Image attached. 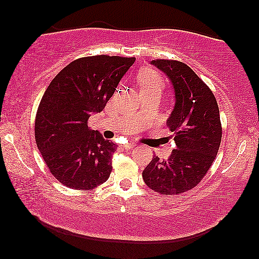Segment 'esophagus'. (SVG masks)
<instances>
[{
	"label": "esophagus",
	"mask_w": 259,
	"mask_h": 259,
	"mask_svg": "<svg viewBox=\"0 0 259 259\" xmlns=\"http://www.w3.org/2000/svg\"><path fill=\"white\" fill-rule=\"evenodd\" d=\"M133 147H134L133 144H125V145H122L123 150H131V148H133Z\"/></svg>",
	"instance_id": "obj_1"
}]
</instances>
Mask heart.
Listing matches in <instances>:
<instances>
[{
    "instance_id": "b5f03b06",
    "label": "heart",
    "mask_w": 259,
    "mask_h": 259,
    "mask_svg": "<svg viewBox=\"0 0 259 259\" xmlns=\"http://www.w3.org/2000/svg\"><path fill=\"white\" fill-rule=\"evenodd\" d=\"M138 84L140 87V92L150 90H162L164 81L162 77L153 69H141L137 75Z\"/></svg>"
}]
</instances>
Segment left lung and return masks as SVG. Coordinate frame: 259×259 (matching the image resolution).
I'll return each mask as SVG.
<instances>
[{"instance_id":"obj_1","label":"left lung","mask_w":259,"mask_h":259,"mask_svg":"<svg viewBox=\"0 0 259 259\" xmlns=\"http://www.w3.org/2000/svg\"><path fill=\"white\" fill-rule=\"evenodd\" d=\"M151 65L172 84L175 106L166 123L175 132L177 147L166 160L152 159L143 178L155 192L183 193L203 179L218 153L222 140L219 108L210 88L185 63L153 60Z\"/></svg>"}]
</instances>
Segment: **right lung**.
<instances>
[{
    "mask_svg": "<svg viewBox=\"0 0 259 259\" xmlns=\"http://www.w3.org/2000/svg\"><path fill=\"white\" fill-rule=\"evenodd\" d=\"M134 58L97 55L70 62L41 99L35 140L52 175L70 189L92 190L109 178L115 146L87 120L101 112Z\"/></svg>",
    "mask_w": 259,
    "mask_h": 259,
    "instance_id": "right-lung-1",
    "label": "right lung"
}]
</instances>
